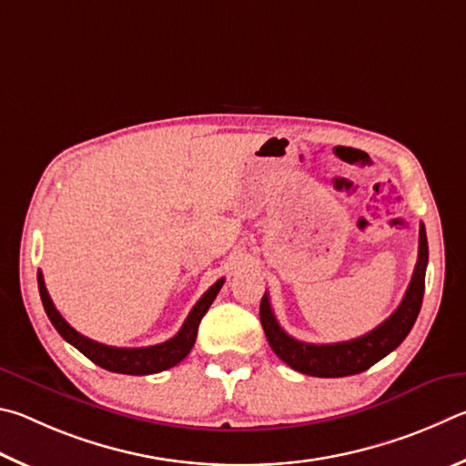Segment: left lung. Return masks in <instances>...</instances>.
Listing matches in <instances>:
<instances>
[{"instance_id":"1","label":"left lung","mask_w":466,"mask_h":466,"mask_svg":"<svg viewBox=\"0 0 466 466\" xmlns=\"http://www.w3.org/2000/svg\"><path fill=\"white\" fill-rule=\"evenodd\" d=\"M426 268L428 238L426 227L420 225L418 264H415L411 282L405 290L401 305L395 309V313L389 319L382 321L379 328H374L366 336L350 341H338V344H307V341L290 338L280 328V323L276 321L270 307V297L266 292L262 303H259V321H262L268 344L284 364H289L297 372L311 374V377L336 379L369 370L372 364H377L387 354L393 352L407 338V333L411 331L421 309L423 289H426Z\"/></svg>"}]
</instances>
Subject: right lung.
Segmentation results:
<instances>
[{
    "label": "right lung",
    "mask_w": 466,
    "mask_h": 466,
    "mask_svg": "<svg viewBox=\"0 0 466 466\" xmlns=\"http://www.w3.org/2000/svg\"><path fill=\"white\" fill-rule=\"evenodd\" d=\"M225 279L217 280L212 287L204 292L198 303L192 307L190 315L186 317L182 325L174 338L163 341L157 346H147V348H114L100 344V341H94L86 336H81L71 325L63 319L61 313L56 311L51 297H48L43 274L38 272V290L40 299H43V307L48 315V319L55 325V329L61 333L65 341H69L73 348H77L81 354L89 358L94 364L102 366V369L110 372H120V374H155L161 370H167L171 366H176L184 360V358L190 354V350L196 341V333H198V325L202 321L204 313L208 311L212 300L217 299L220 287H223Z\"/></svg>",
    "instance_id": "add662e5"
}]
</instances>
